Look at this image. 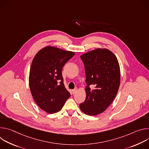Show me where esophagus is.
<instances>
[{"label":"esophagus","instance_id":"esophagus-1","mask_svg":"<svg viewBox=\"0 0 149 149\" xmlns=\"http://www.w3.org/2000/svg\"><path fill=\"white\" fill-rule=\"evenodd\" d=\"M77 88H75V89H74V90H72V94H76L77 93Z\"/></svg>","mask_w":149,"mask_h":149}]
</instances>
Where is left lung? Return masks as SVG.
<instances>
[{
  "label": "left lung",
  "mask_w": 149,
  "mask_h": 149,
  "mask_svg": "<svg viewBox=\"0 0 149 149\" xmlns=\"http://www.w3.org/2000/svg\"><path fill=\"white\" fill-rule=\"evenodd\" d=\"M80 58L84 64L87 86L85 88L86 100L79 108L86 114L96 116L107 109L117 94L120 84L119 63L116 56L106 48L88 51Z\"/></svg>",
  "instance_id": "1"
}]
</instances>
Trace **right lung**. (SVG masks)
Here are the masks:
<instances>
[{
  "mask_svg": "<svg viewBox=\"0 0 149 149\" xmlns=\"http://www.w3.org/2000/svg\"><path fill=\"white\" fill-rule=\"evenodd\" d=\"M75 53L48 46L39 50L31 66L29 84L35 102L49 114L61 110L70 97L63 84L62 70Z\"/></svg>",
  "mask_w": 149,
  "mask_h": 149,
  "instance_id": "1",
  "label": "right lung"
}]
</instances>
